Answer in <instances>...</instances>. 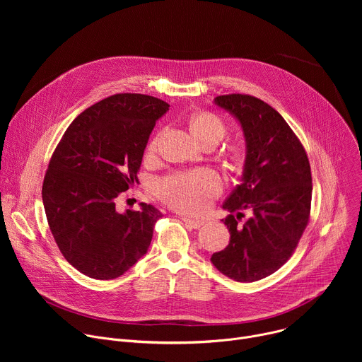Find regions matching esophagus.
<instances>
[{
	"instance_id": "1",
	"label": "esophagus",
	"mask_w": 362,
	"mask_h": 362,
	"mask_svg": "<svg viewBox=\"0 0 362 362\" xmlns=\"http://www.w3.org/2000/svg\"><path fill=\"white\" fill-rule=\"evenodd\" d=\"M182 221H183L187 226H190V228H193V229H199V228H202V226L204 225V222H203V221L192 219V218H187V216H183V218H182Z\"/></svg>"
}]
</instances>
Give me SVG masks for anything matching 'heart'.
<instances>
[{"mask_svg":"<svg viewBox=\"0 0 362 362\" xmlns=\"http://www.w3.org/2000/svg\"><path fill=\"white\" fill-rule=\"evenodd\" d=\"M190 130L199 141H219L225 133V123L212 113H200L192 117ZM158 147V137L148 144V151L153 153ZM238 159L239 154L236 153ZM222 190L219 176L211 170L200 169L186 173L172 175L158 183L159 196L172 208L183 212H202L208 208L211 200Z\"/></svg>","mask_w":362,"mask_h":362,"instance_id":"heart-1","label":"heart"}]
</instances>
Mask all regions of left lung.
<instances>
[{
	"label": "left lung",
	"mask_w": 362,
	"mask_h": 362,
	"mask_svg": "<svg viewBox=\"0 0 362 362\" xmlns=\"http://www.w3.org/2000/svg\"><path fill=\"white\" fill-rule=\"evenodd\" d=\"M215 105L240 124L246 156L240 185L222 208L229 245L212 255L219 272L255 282L276 272L293 253L311 212L313 177L306 151L285 119L265 101L247 94L218 95ZM242 210L251 218L243 225ZM237 215L233 216V212Z\"/></svg>",
	"instance_id": "1"
}]
</instances>
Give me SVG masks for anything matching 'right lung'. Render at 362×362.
Here are the masks:
<instances>
[{
    "label": "right lung",
    "mask_w": 362,
    "mask_h": 362,
    "mask_svg": "<svg viewBox=\"0 0 362 362\" xmlns=\"http://www.w3.org/2000/svg\"><path fill=\"white\" fill-rule=\"evenodd\" d=\"M146 94H115L86 109L51 156L42 183L48 226L70 265L93 279H115L147 252L162 212L116 211L134 183L150 133L169 110Z\"/></svg>",
    "instance_id": "add662e5"
}]
</instances>
